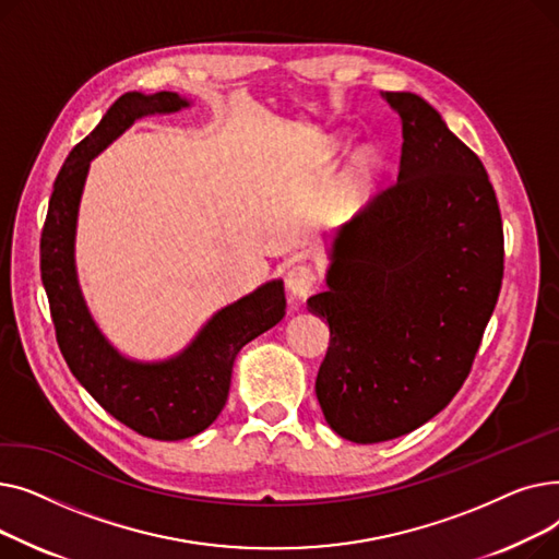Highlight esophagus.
Returning a JSON list of instances; mask_svg holds the SVG:
<instances>
[{"mask_svg":"<svg viewBox=\"0 0 559 559\" xmlns=\"http://www.w3.org/2000/svg\"><path fill=\"white\" fill-rule=\"evenodd\" d=\"M314 270L310 267V264H295L285 276V285H287V292L295 299H306L312 287H314Z\"/></svg>","mask_w":559,"mask_h":559,"instance_id":"1","label":"esophagus"}]
</instances>
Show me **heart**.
Returning <instances> with one entry per match:
<instances>
[{
    "instance_id": "b5f03b06",
    "label": "heart",
    "mask_w": 559,
    "mask_h": 559,
    "mask_svg": "<svg viewBox=\"0 0 559 559\" xmlns=\"http://www.w3.org/2000/svg\"><path fill=\"white\" fill-rule=\"evenodd\" d=\"M373 174H376L373 156L360 154L333 197V211L340 215H350L354 211H358L371 190Z\"/></svg>"
}]
</instances>
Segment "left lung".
<instances>
[{
    "instance_id": "left-lung-1",
    "label": "left lung",
    "mask_w": 559,
    "mask_h": 559,
    "mask_svg": "<svg viewBox=\"0 0 559 559\" xmlns=\"http://www.w3.org/2000/svg\"><path fill=\"white\" fill-rule=\"evenodd\" d=\"M403 122L399 179L331 242L317 401L348 442L424 426L472 371L503 281V224L480 158L426 99L383 93Z\"/></svg>"
}]
</instances>
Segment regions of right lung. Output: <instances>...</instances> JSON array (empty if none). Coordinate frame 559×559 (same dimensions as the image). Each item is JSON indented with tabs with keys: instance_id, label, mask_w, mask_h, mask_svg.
Returning a JSON list of instances; mask_svg holds the SVG:
<instances>
[{
	"instance_id": "right-lung-1",
	"label": "right lung",
	"mask_w": 559,
	"mask_h": 559,
	"mask_svg": "<svg viewBox=\"0 0 559 559\" xmlns=\"http://www.w3.org/2000/svg\"><path fill=\"white\" fill-rule=\"evenodd\" d=\"M190 102L176 93H127L91 135H85L56 176L40 238V274L61 354L91 396L131 430L174 442L209 428L224 409L230 371L240 348L285 317L283 281L217 310L194 340L167 360H133L99 331L85 306L76 276L74 240L83 186L91 160L146 115H169Z\"/></svg>"
}]
</instances>
